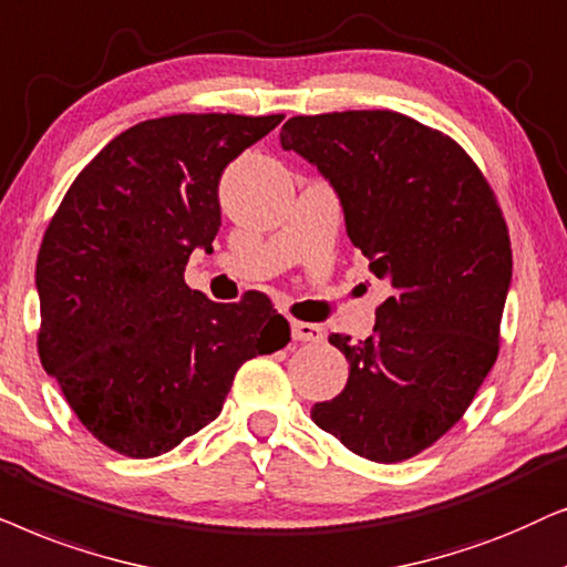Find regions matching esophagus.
I'll return each instance as SVG.
<instances>
[{
	"label": "esophagus",
	"instance_id": "obj_1",
	"mask_svg": "<svg viewBox=\"0 0 567 567\" xmlns=\"http://www.w3.org/2000/svg\"><path fill=\"white\" fill-rule=\"evenodd\" d=\"M290 331H292V339H296V342H321L323 339V329L319 327V323L292 321Z\"/></svg>",
	"mask_w": 567,
	"mask_h": 567
}]
</instances>
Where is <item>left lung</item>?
<instances>
[{
    "label": "left lung",
    "instance_id": "left-lung-1",
    "mask_svg": "<svg viewBox=\"0 0 567 567\" xmlns=\"http://www.w3.org/2000/svg\"><path fill=\"white\" fill-rule=\"evenodd\" d=\"M279 145L329 181L352 246L391 288L371 337H329L350 379L311 417L371 462L417 456L497 358L513 256L493 188L454 140L396 111L292 116Z\"/></svg>",
    "mask_w": 567,
    "mask_h": 567
}]
</instances>
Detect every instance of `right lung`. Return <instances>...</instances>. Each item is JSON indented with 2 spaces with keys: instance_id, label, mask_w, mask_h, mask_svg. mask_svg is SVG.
Here are the masks:
<instances>
[{
  "instance_id": "obj_1",
  "label": "right lung",
  "mask_w": 567,
  "mask_h": 567,
  "mask_svg": "<svg viewBox=\"0 0 567 567\" xmlns=\"http://www.w3.org/2000/svg\"><path fill=\"white\" fill-rule=\"evenodd\" d=\"M279 121H142L85 165L49 223L38 354L103 446L132 458L176 449L220 414L246 360L290 342L261 292L215 303L184 282L188 256L220 230L223 171Z\"/></svg>"
}]
</instances>
